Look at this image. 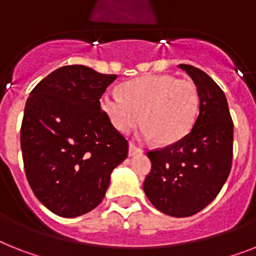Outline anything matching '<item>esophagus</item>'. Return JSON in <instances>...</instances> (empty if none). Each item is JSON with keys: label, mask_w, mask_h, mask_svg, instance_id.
<instances>
[{"label": "esophagus", "mask_w": 256, "mask_h": 256, "mask_svg": "<svg viewBox=\"0 0 256 256\" xmlns=\"http://www.w3.org/2000/svg\"><path fill=\"white\" fill-rule=\"evenodd\" d=\"M142 152H143V150L140 148V147H138L136 144L130 142V144H128V155H130V156H134V155H136V154H142Z\"/></svg>", "instance_id": "34e87169"}]
</instances>
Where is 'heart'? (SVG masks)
<instances>
[{
    "label": "heart",
    "instance_id": "heart-1",
    "mask_svg": "<svg viewBox=\"0 0 256 256\" xmlns=\"http://www.w3.org/2000/svg\"><path fill=\"white\" fill-rule=\"evenodd\" d=\"M200 96L196 84L171 74H148L124 82L121 96L105 93L101 106L118 132H128L142 124L144 138L167 146L192 128Z\"/></svg>",
    "mask_w": 256,
    "mask_h": 256
}]
</instances>
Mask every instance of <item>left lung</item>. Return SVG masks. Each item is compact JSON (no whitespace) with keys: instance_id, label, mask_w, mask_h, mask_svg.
<instances>
[{"instance_id":"1","label":"left lung","mask_w":256,"mask_h":256,"mask_svg":"<svg viewBox=\"0 0 256 256\" xmlns=\"http://www.w3.org/2000/svg\"><path fill=\"white\" fill-rule=\"evenodd\" d=\"M200 96V113L180 140L151 150V171L143 189L154 206L172 217H189L214 200L229 178L232 162V124L226 96L198 68L180 64Z\"/></svg>"}]
</instances>
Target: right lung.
Returning <instances> with one entry per match:
<instances>
[{"mask_svg": "<svg viewBox=\"0 0 256 256\" xmlns=\"http://www.w3.org/2000/svg\"><path fill=\"white\" fill-rule=\"evenodd\" d=\"M116 78L85 66H66L43 78L27 98L20 126L27 182L60 217L94 209L112 171L128 158V142L100 104Z\"/></svg>", "mask_w": 256, "mask_h": 256, "instance_id": "right-lung-1", "label": "right lung"}]
</instances>
